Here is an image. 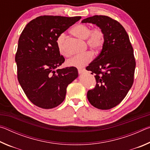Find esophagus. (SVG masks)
Segmentation results:
<instances>
[{"instance_id": "1", "label": "esophagus", "mask_w": 150, "mask_h": 150, "mask_svg": "<svg viewBox=\"0 0 150 150\" xmlns=\"http://www.w3.org/2000/svg\"><path fill=\"white\" fill-rule=\"evenodd\" d=\"M78 72L79 74H82L83 73L85 72V69H78Z\"/></svg>"}]
</instances>
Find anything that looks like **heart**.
Wrapping results in <instances>:
<instances>
[{
  "label": "heart",
  "instance_id": "obj_1",
  "mask_svg": "<svg viewBox=\"0 0 150 150\" xmlns=\"http://www.w3.org/2000/svg\"><path fill=\"white\" fill-rule=\"evenodd\" d=\"M71 33L79 39L85 40L86 44L93 51H98L103 47L105 43V35L103 30L99 27L91 29L88 25L77 24L71 29ZM65 35L61 34L56 39V45L59 54L63 56L67 57L69 54L65 47ZM93 59V54L91 52L75 55L67 62V64L71 67L81 68L88 64Z\"/></svg>",
  "mask_w": 150,
  "mask_h": 150
}]
</instances>
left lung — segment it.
I'll use <instances>...</instances> for the list:
<instances>
[{
  "label": "left lung",
  "instance_id": "8db88e82",
  "mask_svg": "<svg viewBox=\"0 0 150 150\" xmlns=\"http://www.w3.org/2000/svg\"><path fill=\"white\" fill-rule=\"evenodd\" d=\"M82 22L95 24L105 33L102 50L86 67L95 75L96 82L87 96L95 108L108 110L120 104L133 85L136 60L132 45L124 28L110 17L95 15Z\"/></svg>",
  "mask_w": 150,
  "mask_h": 150
}]
</instances>
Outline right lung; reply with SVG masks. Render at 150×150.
I'll list each match as a JSON object with an SVG mask.
<instances>
[{"mask_svg":"<svg viewBox=\"0 0 150 150\" xmlns=\"http://www.w3.org/2000/svg\"><path fill=\"white\" fill-rule=\"evenodd\" d=\"M81 18L40 16L31 20L20 35L15 55L17 78L28 98L40 108L59 105L68 85L78 77L75 67L57 69L65 58L58 51L56 39Z\"/></svg>","mask_w":150,"mask_h":150,"instance_id":"right-lung-1","label":"right lung"}]
</instances>
